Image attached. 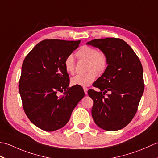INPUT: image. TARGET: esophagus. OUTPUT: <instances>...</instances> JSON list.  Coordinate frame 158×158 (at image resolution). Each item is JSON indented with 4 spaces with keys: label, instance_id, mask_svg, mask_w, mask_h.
I'll return each instance as SVG.
<instances>
[{
    "label": "esophagus",
    "instance_id": "obj_1",
    "mask_svg": "<svg viewBox=\"0 0 158 158\" xmlns=\"http://www.w3.org/2000/svg\"><path fill=\"white\" fill-rule=\"evenodd\" d=\"M83 90H84V92L85 94H88V88H86V87H83Z\"/></svg>",
    "mask_w": 158,
    "mask_h": 158
}]
</instances>
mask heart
<instances>
[{"label":"heart","mask_w":158,"mask_h":158,"mask_svg":"<svg viewBox=\"0 0 158 158\" xmlns=\"http://www.w3.org/2000/svg\"><path fill=\"white\" fill-rule=\"evenodd\" d=\"M76 54L79 59L88 60L87 70L89 72L85 74H78L71 79L74 85L88 86L95 81L98 73L105 70L108 64V58L105 53L98 52L92 46L83 45L77 52ZM64 67L67 72L73 74L75 71V61L73 55H69L64 60Z\"/></svg>","instance_id":"1"}]
</instances>
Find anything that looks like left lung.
<instances>
[{
  "mask_svg": "<svg viewBox=\"0 0 158 158\" xmlns=\"http://www.w3.org/2000/svg\"><path fill=\"white\" fill-rule=\"evenodd\" d=\"M100 49L108 66L94 83L100 90H88L93 100L92 115L100 128L115 131L128 124L138 109L144 92L143 66L131 47L118 38L96 39L87 43ZM108 91L109 95L105 96Z\"/></svg>",
  "mask_w": 158,
  "mask_h": 158,
  "instance_id": "1",
  "label": "left lung"
}]
</instances>
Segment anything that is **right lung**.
Listing matches in <instances>:
<instances>
[{"mask_svg": "<svg viewBox=\"0 0 158 158\" xmlns=\"http://www.w3.org/2000/svg\"><path fill=\"white\" fill-rule=\"evenodd\" d=\"M81 41L45 39L26 56L19 92L26 115L40 129L52 132L68 123L73 109L85 96L82 87L69 86L64 60ZM64 91L59 97L58 91Z\"/></svg>", "mask_w": 158, "mask_h": 158, "instance_id": "add662e5", "label": "right lung"}]
</instances>
